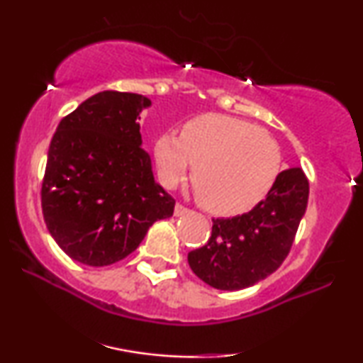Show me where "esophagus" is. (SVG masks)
I'll list each match as a JSON object with an SVG mask.
<instances>
[{
	"mask_svg": "<svg viewBox=\"0 0 363 363\" xmlns=\"http://www.w3.org/2000/svg\"><path fill=\"white\" fill-rule=\"evenodd\" d=\"M186 213H190V210H188V208H185L183 205H180V203H177V206H175V216H185Z\"/></svg>",
	"mask_w": 363,
	"mask_h": 363,
	"instance_id": "esophagus-1",
	"label": "esophagus"
}]
</instances>
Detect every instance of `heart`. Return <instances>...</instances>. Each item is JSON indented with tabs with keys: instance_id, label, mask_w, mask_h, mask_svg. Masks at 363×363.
<instances>
[{
	"instance_id": "1",
	"label": "heart",
	"mask_w": 363,
	"mask_h": 363,
	"mask_svg": "<svg viewBox=\"0 0 363 363\" xmlns=\"http://www.w3.org/2000/svg\"><path fill=\"white\" fill-rule=\"evenodd\" d=\"M153 157L162 185L175 188L193 168L195 195L213 215L251 211L274 188L281 148L266 130L242 118L208 113L177 132H163Z\"/></svg>"
}]
</instances>
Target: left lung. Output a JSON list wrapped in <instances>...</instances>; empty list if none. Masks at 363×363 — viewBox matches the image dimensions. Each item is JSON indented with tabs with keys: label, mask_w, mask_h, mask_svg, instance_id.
<instances>
[{
	"label": "left lung",
	"mask_w": 363,
	"mask_h": 363,
	"mask_svg": "<svg viewBox=\"0 0 363 363\" xmlns=\"http://www.w3.org/2000/svg\"><path fill=\"white\" fill-rule=\"evenodd\" d=\"M307 200L304 172H281L269 195L251 211L213 220L206 245L188 252L191 271L220 291L246 289L266 279L289 255Z\"/></svg>",
	"instance_id": "left-lung-1"
}]
</instances>
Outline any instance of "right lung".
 <instances>
[{
    "label": "right lung",
    "mask_w": 363,
    "mask_h": 363,
    "mask_svg": "<svg viewBox=\"0 0 363 363\" xmlns=\"http://www.w3.org/2000/svg\"><path fill=\"white\" fill-rule=\"evenodd\" d=\"M140 94L104 91L64 117L48 152L41 205L54 241L74 261L108 266L133 252L175 200L142 148Z\"/></svg>",
    "instance_id": "add662e5"
}]
</instances>
